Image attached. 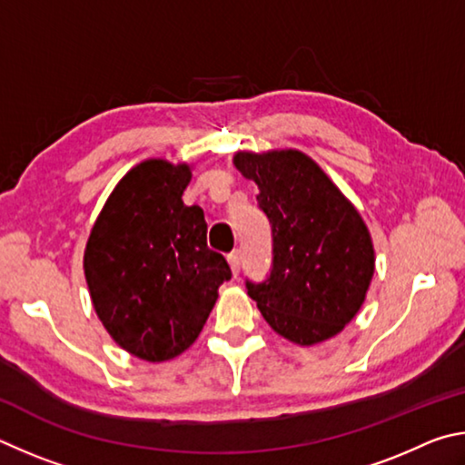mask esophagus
Returning <instances> with one entry per match:
<instances>
[{
	"mask_svg": "<svg viewBox=\"0 0 465 465\" xmlns=\"http://www.w3.org/2000/svg\"><path fill=\"white\" fill-rule=\"evenodd\" d=\"M228 263H231L232 275L237 278V275L241 273V251H232V253L228 255Z\"/></svg>",
	"mask_w": 465,
	"mask_h": 465,
	"instance_id": "esophagus-1",
	"label": "esophagus"
}]
</instances>
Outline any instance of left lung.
Here are the masks:
<instances>
[{"label": "left lung", "mask_w": 465, "mask_h": 465, "mask_svg": "<svg viewBox=\"0 0 465 465\" xmlns=\"http://www.w3.org/2000/svg\"><path fill=\"white\" fill-rule=\"evenodd\" d=\"M232 163L257 183L273 241L272 272L259 283L247 280V294L292 343L335 337L360 312L376 263L360 212L300 151H241Z\"/></svg>", "instance_id": "obj_1"}]
</instances>
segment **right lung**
<instances>
[{
    "label": "right lung",
    "mask_w": 465,
    "mask_h": 465,
    "mask_svg": "<svg viewBox=\"0 0 465 465\" xmlns=\"http://www.w3.org/2000/svg\"><path fill=\"white\" fill-rule=\"evenodd\" d=\"M190 179L185 163H138L114 187L87 239L84 270L95 312L110 337L144 361L183 353L232 275L206 245L203 210L182 200Z\"/></svg>",
    "instance_id": "obj_1"
}]
</instances>
